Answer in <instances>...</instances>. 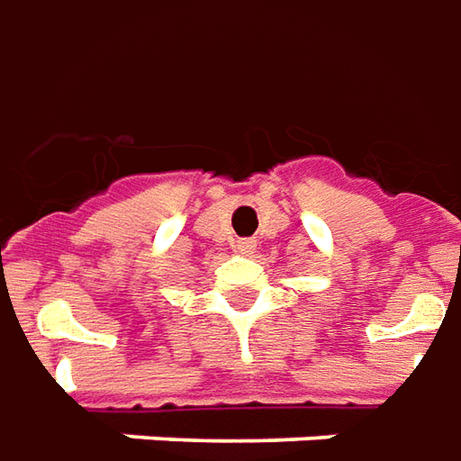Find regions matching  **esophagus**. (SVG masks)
<instances>
[{"label":"esophagus","mask_w":461,"mask_h":461,"mask_svg":"<svg viewBox=\"0 0 461 461\" xmlns=\"http://www.w3.org/2000/svg\"><path fill=\"white\" fill-rule=\"evenodd\" d=\"M236 250L238 253H243V256H250V253L256 250V240H253V238H238Z\"/></svg>","instance_id":"1"}]
</instances>
